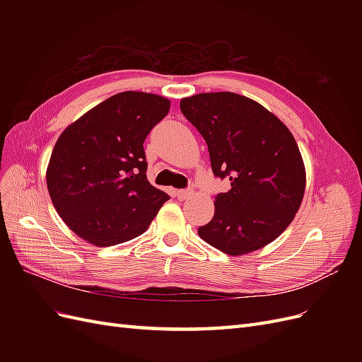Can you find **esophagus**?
Wrapping results in <instances>:
<instances>
[{
  "label": "esophagus",
  "mask_w": 362,
  "mask_h": 362,
  "mask_svg": "<svg viewBox=\"0 0 362 362\" xmlns=\"http://www.w3.org/2000/svg\"><path fill=\"white\" fill-rule=\"evenodd\" d=\"M192 194H193V193H192L190 190H178V192H177V198H178L180 201H185V199H189Z\"/></svg>",
  "instance_id": "1"
}]
</instances>
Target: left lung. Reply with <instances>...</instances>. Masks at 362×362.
<instances>
[{
  "label": "left lung",
  "mask_w": 362,
  "mask_h": 362,
  "mask_svg": "<svg viewBox=\"0 0 362 362\" xmlns=\"http://www.w3.org/2000/svg\"><path fill=\"white\" fill-rule=\"evenodd\" d=\"M180 107L206 141L216 177L231 181L199 237L233 257L267 246L293 222L305 194V164L291 131L259 103L233 92L182 98Z\"/></svg>",
  "instance_id": "obj_1"
}]
</instances>
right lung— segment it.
<instances>
[{
    "instance_id": "add662e5",
    "label": "right lung",
    "mask_w": 362,
    "mask_h": 362,
    "mask_svg": "<svg viewBox=\"0 0 362 362\" xmlns=\"http://www.w3.org/2000/svg\"><path fill=\"white\" fill-rule=\"evenodd\" d=\"M168 98L128 90L64 128L51 152L47 187L71 231L93 246L139 237L170 199L146 178L144 141L169 113Z\"/></svg>"
}]
</instances>
